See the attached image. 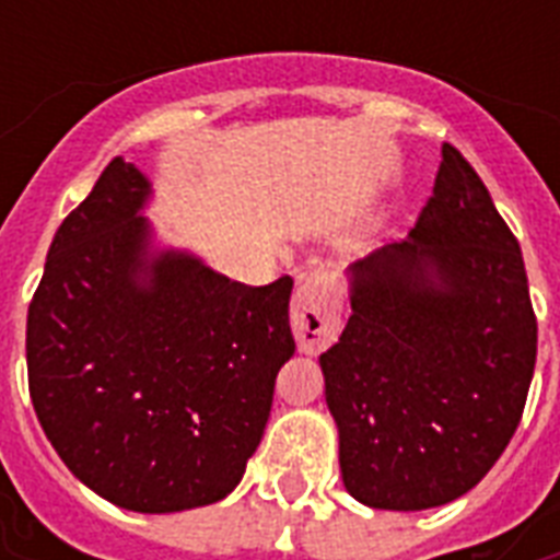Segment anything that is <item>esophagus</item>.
Wrapping results in <instances>:
<instances>
[{"label": "esophagus", "instance_id": "obj_1", "mask_svg": "<svg viewBox=\"0 0 560 560\" xmlns=\"http://www.w3.org/2000/svg\"><path fill=\"white\" fill-rule=\"evenodd\" d=\"M342 288L340 281L328 272H311L299 279L293 307H290V325L296 334L299 351L316 354L328 349L340 334Z\"/></svg>", "mask_w": 560, "mask_h": 560}]
</instances>
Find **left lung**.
Instances as JSON below:
<instances>
[{"label":"left lung","instance_id":"left-lung-1","mask_svg":"<svg viewBox=\"0 0 560 560\" xmlns=\"http://www.w3.org/2000/svg\"><path fill=\"white\" fill-rule=\"evenodd\" d=\"M349 288L319 358L346 491L386 512L468 494L521 424L538 319L521 244L453 144L416 229L351 264Z\"/></svg>","mask_w":560,"mask_h":560}]
</instances>
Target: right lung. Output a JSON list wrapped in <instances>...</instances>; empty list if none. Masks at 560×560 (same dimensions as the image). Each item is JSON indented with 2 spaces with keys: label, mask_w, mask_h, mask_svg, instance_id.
<instances>
[{
  "label": "right lung",
  "mask_w": 560,
  "mask_h": 560,
  "mask_svg": "<svg viewBox=\"0 0 560 560\" xmlns=\"http://www.w3.org/2000/svg\"><path fill=\"white\" fill-rule=\"evenodd\" d=\"M151 183L109 162L60 223L28 305L31 404L66 468L127 512L218 503L241 482L293 358V279L249 288L153 246Z\"/></svg>",
  "instance_id": "right-lung-1"
}]
</instances>
